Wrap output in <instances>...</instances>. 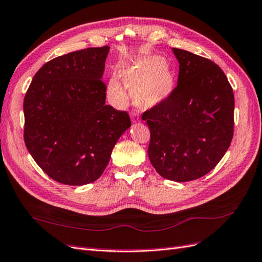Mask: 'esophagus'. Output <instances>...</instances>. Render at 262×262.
I'll return each mask as SVG.
<instances>
[{
    "instance_id": "obj_1",
    "label": "esophagus",
    "mask_w": 262,
    "mask_h": 262,
    "mask_svg": "<svg viewBox=\"0 0 262 262\" xmlns=\"http://www.w3.org/2000/svg\"><path fill=\"white\" fill-rule=\"evenodd\" d=\"M138 120H139L138 116H136L135 114H133V115H132V121H133V123H137Z\"/></svg>"
}]
</instances>
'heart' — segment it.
Here are the masks:
<instances>
[{
  "mask_svg": "<svg viewBox=\"0 0 262 262\" xmlns=\"http://www.w3.org/2000/svg\"><path fill=\"white\" fill-rule=\"evenodd\" d=\"M119 75L134 95L136 105L142 109H150L162 105L172 95L175 77L165 60L160 57H146L125 67ZM109 95L116 102H124L126 94L116 78L109 81Z\"/></svg>",
  "mask_w": 262,
  "mask_h": 262,
  "instance_id": "obj_1",
  "label": "heart"
}]
</instances>
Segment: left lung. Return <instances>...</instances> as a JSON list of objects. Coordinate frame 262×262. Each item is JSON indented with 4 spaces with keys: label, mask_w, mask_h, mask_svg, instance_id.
Masks as SVG:
<instances>
[{
    "label": "left lung",
    "mask_w": 262,
    "mask_h": 262,
    "mask_svg": "<svg viewBox=\"0 0 262 262\" xmlns=\"http://www.w3.org/2000/svg\"><path fill=\"white\" fill-rule=\"evenodd\" d=\"M178 86L162 105L142 114L150 139L148 157L164 179L188 182L213 169L233 137L234 96L222 69L210 59L173 48Z\"/></svg>",
    "instance_id": "1"
}]
</instances>
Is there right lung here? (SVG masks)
Masks as SVG:
<instances>
[{"label":"right lung","instance_id":"1","mask_svg":"<svg viewBox=\"0 0 262 262\" xmlns=\"http://www.w3.org/2000/svg\"><path fill=\"white\" fill-rule=\"evenodd\" d=\"M109 47L54 58L34 75L23 101L24 143L49 178L84 185L105 171L129 115L106 105Z\"/></svg>","mask_w":262,"mask_h":262}]
</instances>
